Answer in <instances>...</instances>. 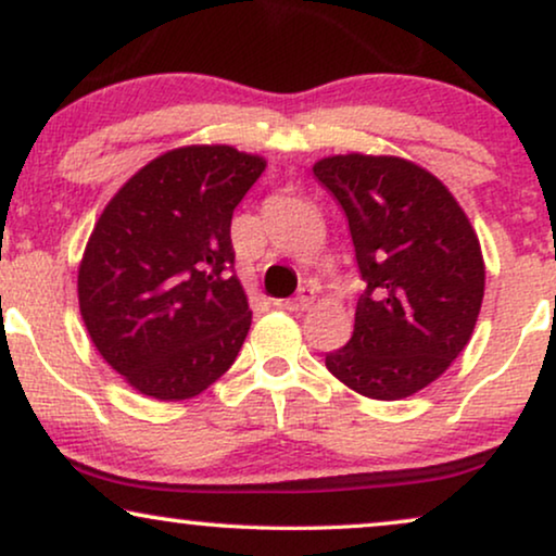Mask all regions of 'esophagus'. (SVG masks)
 Segmentation results:
<instances>
[{"label":"esophagus","instance_id":"1","mask_svg":"<svg viewBox=\"0 0 556 556\" xmlns=\"http://www.w3.org/2000/svg\"><path fill=\"white\" fill-rule=\"evenodd\" d=\"M314 301H316L314 288H303V291H301L299 295H295V299H291V301H280L278 306L286 308V311H308L311 306H314Z\"/></svg>","mask_w":556,"mask_h":556}]
</instances>
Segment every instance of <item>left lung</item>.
<instances>
[{
  "label": "left lung",
  "mask_w": 556,
  "mask_h": 556,
  "mask_svg": "<svg viewBox=\"0 0 556 556\" xmlns=\"http://www.w3.org/2000/svg\"><path fill=\"white\" fill-rule=\"evenodd\" d=\"M314 177L341 204L367 291L354 333L326 369L369 400H405L451 367L481 314L485 263L458 200L435 174L390 154H333Z\"/></svg>",
  "instance_id": "1"
}]
</instances>
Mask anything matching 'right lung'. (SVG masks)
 Segmentation results:
<instances>
[{
  "label": "right lung",
  "instance_id": "add662e5",
  "mask_svg": "<svg viewBox=\"0 0 556 556\" xmlns=\"http://www.w3.org/2000/svg\"><path fill=\"white\" fill-rule=\"evenodd\" d=\"M265 166L227 143L169 149L96 219L78 265L80 316L136 392L192 400L232 367L253 311L230 276V223Z\"/></svg>",
  "mask_w": 556,
  "mask_h": 556
}]
</instances>
